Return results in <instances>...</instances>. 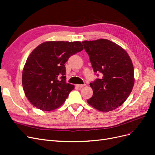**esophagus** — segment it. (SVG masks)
<instances>
[{
  "label": "esophagus",
  "instance_id": "obj_1",
  "mask_svg": "<svg viewBox=\"0 0 155 155\" xmlns=\"http://www.w3.org/2000/svg\"><path fill=\"white\" fill-rule=\"evenodd\" d=\"M84 86H85V84H76V87L78 88H83Z\"/></svg>",
  "mask_w": 155,
  "mask_h": 155
}]
</instances>
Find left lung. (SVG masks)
<instances>
[{"label": "left lung", "mask_w": 155, "mask_h": 155, "mask_svg": "<svg viewBox=\"0 0 155 155\" xmlns=\"http://www.w3.org/2000/svg\"><path fill=\"white\" fill-rule=\"evenodd\" d=\"M82 43L94 72L103 75L90 83L93 95L87 102L101 111L114 110L128 97L134 85L131 58L123 48L108 40H86Z\"/></svg>", "instance_id": "1"}]
</instances>
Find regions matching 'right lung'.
I'll return each instance as SVG.
<instances>
[{"instance_id": "1", "label": "right lung", "mask_w": 155, "mask_h": 155, "mask_svg": "<svg viewBox=\"0 0 155 155\" xmlns=\"http://www.w3.org/2000/svg\"><path fill=\"white\" fill-rule=\"evenodd\" d=\"M81 41H48L31 52L22 72V86L30 103L43 111L61 106L74 88L66 83L65 63L81 51Z\"/></svg>"}]
</instances>
